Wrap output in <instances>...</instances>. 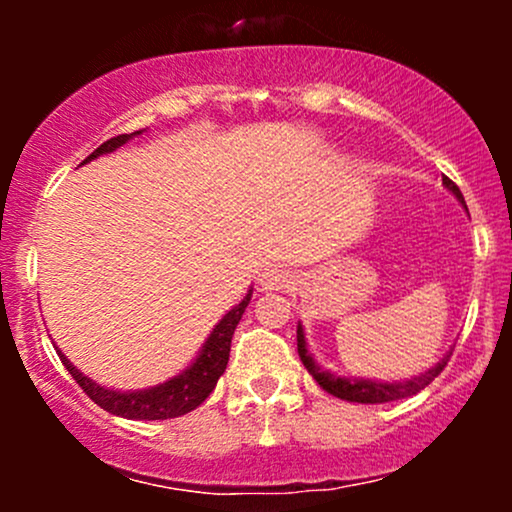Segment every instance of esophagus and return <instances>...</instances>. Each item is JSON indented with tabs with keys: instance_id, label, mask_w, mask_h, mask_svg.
Returning <instances> with one entry per match:
<instances>
[{
	"instance_id": "obj_1",
	"label": "esophagus",
	"mask_w": 512,
	"mask_h": 512,
	"mask_svg": "<svg viewBox=\"0 0 512 512\" xmlns=\"http://www.w3.org/2000/svg\"><path fill=\"white\" fill-rule=\"evenodd\" d=\"M289 281H291V274L286 272V269L272 267V269H264L260 284H262V289L279 291V289H284V286H289Z\"/></svg>"
}]
</instances>
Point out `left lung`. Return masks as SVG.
Wrapping results in <instances>:
<instances>
[{"mask_svg": "<svg viewBox=\"0 0 512 512\" xmlns=\"http://www.w3.org/2000/svg\"><path fill=\"white\" fill-rule=\"evenodd\" d=\"M443 185L448 187L452 195H455L464 204L460 187H457L455 182H452L450 178H443ZM296 342H298V356H301L303 366L308 368V373L313 375L315 383L320 385L322 390L330 392V395L339 397V399H346V402H361V404H383V402H392V399H404V397L416 395V392L424 390L426 385H431L433 380L443 373V368L448 366V361L452 356V349H450L448 354L440 358L436 366L428 368L426 373L416 375V378L404 380V383H375V380H363V378H358V380L356 378H339V375H332L330 370H322L315 363V358L308 354V346H305V334H303L301 325H298V330H296Z\"/></svg>", "mask_w": 512, "mask_h": 512, "instance_id": "1", "label": "left lung"}]
</instances>
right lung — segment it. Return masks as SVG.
Here are the masks:
<instances>
[{
    "mask_svg": "<svg viewBox=\"0 0 512 512\" xmlns=\"http://www.w3.org/2000/svg\"><path fill=\"white\" fill-rule=\"evenodd\" d=\"M142 134V132H134ZM134 134H120V137L108 139L93 151L91 156L86 158L84 163L91 161V158H98L103 154H110V151L120 149L122 144H127ZM81 163V166H84ZM252 296V289L248 291V296L240 301L236 308L228 310L226 315L221 317L219 325L214 327V332L209 334V339L204 342L202 351L195 358L192 366H187L180 375L166 380V383L149 387V390H137V392H120V390H108V387H101L98 383H93L88 375L81 373L79 368H74L69 363V358L57 349L60 354V361L64 363V368L69 370V375L79 383L81 390L86 392L98 407L110 411L115 416H125V419H137V421H163V419H175V416L187 414V411L197 409L199 404L204 402L211 395L219 378L223 375V370L228 366V354H231V339L233 332H236L240 317H243L245 308H248Z\"/></svg>",
    "mask_w": 512,
    "mask_h": 512,
    "instance_id": "obj_1",
    "label": "right lung"
}]
</instances>
